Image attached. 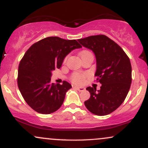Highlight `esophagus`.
Masks as SVG:
<instances>
[{
	"instance_id": "esophagus-1",
	"label": "esophagus",
	"mask_w": 148,
	"mask_h": 148,
	"mask_svg": "<svg viewBox=\"0 0 148 148\" xmlns=\"http://www.w3.org/2000/svg\"><path fill=\"white\" fill-rule=\"evenodd\" d=\"M76 88V89H77L78 90H79V92H82V91H84L85 90V88H83V87H77V86H75V87H74Z\"/></svg>"
}]
</instances>
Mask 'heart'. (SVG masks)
Here are the masks:
<instances>
[{
  "label": "heart",
  "mask_w": 148,
  "mask_h": 148,
  "mask_svg": "<svg viewBox=\"0 0 148 148\" xmlns=\"http://www.w3.org/2000/svg\"><path fill=\"white\" fill-rule=\"evenodd\" d=\"M89 53H91L89 51L84 50L80 52L79 56H81V58H82L83 56H84L87 55V54H89ZM66 60H67V58H64V62H65ZM86 77H87V74H84V73H80V72H74L72 74L70 79L72 80V82L74 83V84H81L84 83V80Z\"/></svg>",
  "instance_id": "obj_1"
}]
</instances>
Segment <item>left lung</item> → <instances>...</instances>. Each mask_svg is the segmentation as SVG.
I'll return each instance as SVG.
<instances>
[{
  "instance_id": "1",
  "label": "left lung",
  "mask_w": 148,
  "mask_h": 148,
  "mask_svg": "<svg viewBox=\"0 0 148 148\" xmlns=\"http://www.w3.org/2000/svg\"><path fill=\"white\" fill-rule=\"evenodd\" d=\"M90 49L96 57L95 76L101 84L99 90L88 87L90 97L85 106L93 114L106 115L118 108L125 101L132 84V65L123 49L106 35H92L78 40Z\"/></svg>"
}]
</instances>
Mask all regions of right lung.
<instances>
[{"label": "right lung", "mask_w": 148, "mask_h": 148, "mask_svg": "<svg viewBox=\"0 0 148 148\" xmlns=\"http://www.w3.org/2000/svg\"><path fill=\"white\" fill-rule=\"evenodd\" d=\"M76 40L49 37L33 44L18 65L17 84L22 97L39 113L50 114L63 103L71 84L51 83L52 71L60 68L64 58L75 49L81 48Z\"/></svg>", "instance_id": "right-lung-1"}]
</instances>
